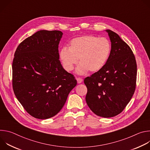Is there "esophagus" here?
I'll list each match as a JSON object with an SVG mask.
<instances>
[{
  "mask_svg": "<svg viewBox=\"0 0 150 150\" xmlns=\"http://www.w3.org/2000/svg\"><path fill=\"white\" fill-rule=\"evenodd\" d=\"M76 81H77V82H78V83H81V82H82L83 79H82L81 78H76Z\"/></svg>",
  "mask_w": 150,
  "mask_h": 150,
  "instance_id": "1",
  "label": "esophagus"
}]
</instances>
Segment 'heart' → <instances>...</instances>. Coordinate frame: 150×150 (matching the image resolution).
Here are the masks:
<instances>
[{
  "label": "heart",
  "instance_id": "1",
  "mask_svg": "<svg viewBox=\"0 0 150 150\" xmlns=\"http://www.w3.org/2000/svg\"><path fill=\"white\" fill-rule=\"evenodd\" d=\"M111 51L110 41L104 37L98 38L93 35H87L72 39L69 48L63 47L59 56L63 66L67 71L74 69L80 62L76 72L79 75L100 71L108 61Z\"/></svg>",
  "mask_w": 150,
  "mask_h": 150
}]
</instances>
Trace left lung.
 <instances>
[{
  "label": "left lung",
  "mask_w": 150,
  "mask_h": 150,
  "mask_svg": "<svg viewBox=\"0 0 150 150\" xmlns=\"http://www.w3.org/2000/svg\"><path fill=\"white\" fill-rule=\"evenodd\" d=\"M111 51L105 65L84 79L87 104L96 115L112 117L120 113L132 97L136 87L137 67L135 56L116 33L106 30Z\"/></svg>",
  "instance_id": "8db88e82"
}]
</instances>
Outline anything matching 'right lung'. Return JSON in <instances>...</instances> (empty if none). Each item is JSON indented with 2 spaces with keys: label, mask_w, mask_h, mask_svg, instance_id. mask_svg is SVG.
Segmentation results:
<instances>
[{
  "label": "right lung",
  "mask_w": 150,
  "mask_h": 150,
  "mask_svg": "<svg viewBox=\"0 0 150 150\" xmlns=\"http://www.w3.org/2000/svg\"><path fill=\"white\" fill-rule=\"evenodd\" d=\"M62 35L60 31H38L21 42L14 54V94L27 113L37 119L57 115L77 83L59 60Z\"/></svg>",
  "instance_id": "right-lung-1"
}]
</instances>
